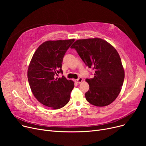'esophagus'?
I'll use <instances>...</instances> for the list:
<instances>
[{"mask_svg":"<svg viewBox=\"0 0 146 146\" xmlns=\"http://www.w3.org/2000/svg\"><path fill=\"white\" fill-rule=\"evenodd\" d=\"M82 80H83V79H82V78H79L78 79H76V80H75V82H76V83H80L82 82Z\"/></svg>","mask_w":146,"mask_h":146,"instance_id":"obj_1","label":"esophagus"}]
</instances>
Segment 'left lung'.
Wrapping results in <instances>:
<instances>
[{
    "mask_svg": "<svg viewBox=\"0 0 146 146\" xmlns=\"http://www.w3.org/2000/svg\"><path fill=\"white\" fill-rule=\"evenodd\" d=\"M89 68L95 70L94 78L86 79L89 90L88 102L105 106L113 102L120 93L124 70L119 54L113 46L101 38L79 40L71 46Z\"/></svg>",
    "mask_w": 146,
    "mask_h": 146,
    "instance_id": "8db88e82",
    "label": "left lung"
}]
</instances>
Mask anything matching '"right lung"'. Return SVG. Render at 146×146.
<instances>
[{
	"instance_id": "1",
	"label": "right lung",
	"mask_w": 146,
	"mask_h": 146,
	"mask_svg": "<svg viewBox=\"0 0 146 146\" xmlns=\"http://www.w3.org/2000/svg\"><path fill=\"white\" fill-rule=\"evenodd\" d=\"M74 41L68 40L47 41L39 46L33 56L28 70L31 89L37 100L44 105L57 110L70 101L74 85L63 74V59L67 50Z\"/></svg>"
}]
</instances>
